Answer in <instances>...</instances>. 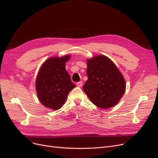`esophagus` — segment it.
I'll return each instance as SVG.
<instances>
[{
	"instance_id": "34e87169",
	"label": "esophagus",
	"mask_w": 158,
	"mask_h": 158,
	"mask_svg": "<svg viewBox=\"0 0 158 158\" xmlns=\"http://www.w3.org/2000/svg\"><path fill=\"white\" fill-rule=\"evenodd\" d=\"M77 84V85H78V87H81V86H82V85L83 83H82V81H80V82H77V84Z\"/></svg>"
}]
</instances>
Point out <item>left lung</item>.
<instances>
[{
  "label": "left lung",
  "instance_id": "left-lung-1",
  "mask_svg": "<svg viewBox=\"0 0 158 158\" xmlns=\"http://www.w3.org/2000/svg\"><path fill=\"white\" fill-rule=\"evenodd\" d=\"M88 80L83 89L90 101L102 109L111 107L125 92V81L117 67L107 56H95L87 61Z\"/></svg>",
  "mask_w": 158,
  "mask_h": 158
}]
</instances>
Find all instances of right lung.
<instances>
[{"label":"right lung","mask_w":158,"mask_h":158,"mask_svg":"<svg viewBox=\"0 0 158 158\" xmlns=\"http://www.w3.org/2000/svg\"><path fill=\"white\" fill-rule=\"evenodd\" d=\"M70 55L52 57L41 67L36 79L38 98L44 106L58 110L63 106L70 91L75 88L70 75L66 70L65 64Z\"/></svg>","instance_id":"obj_1"}]
</instances>
